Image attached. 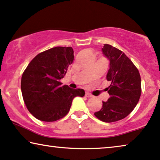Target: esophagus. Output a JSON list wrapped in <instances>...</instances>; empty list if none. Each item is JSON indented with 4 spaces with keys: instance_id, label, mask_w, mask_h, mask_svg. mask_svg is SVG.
Listing matches in <instances>:
<instances>
[{
    "instance_id": "esophagus-1",
    "label": "esophagus",
    "mask_w": 160,
    "mask_h": 160,
    "mask_svg": "<svg viewBox=\"0 0 160 160\" xmlns=\"http://www.w3.org/2000/svg\"><path fill=\"white\" fill-rule=\"evenodd\" d=\"M85 96L88 98H91V97H93V95L88 93V92H86V93H85Z\"/></svg>"
}]
</instances>
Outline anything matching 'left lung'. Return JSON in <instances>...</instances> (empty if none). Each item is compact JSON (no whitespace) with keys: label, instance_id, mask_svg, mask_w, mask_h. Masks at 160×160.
I'll return each instance as SVG.
<instances>
[{"label":"left lung","instance_id":"obj_1","mask_svg":"<svg viewBox=\"0 0 160 160\" xmlns=\"http://www.w3.org/2000/svg\"><path fill=\"white\" fill-rule=\"evenodd\" d=\"M102 53L109 61L107 80L110 97L102 102V108L94 113L100 120L112 122L125 118L138 103L141 93V80L138 69L127 56L115 47L104 44Z\"/></svg>","mask_w":160,"mask_h":160}]
</instances>
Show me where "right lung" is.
I'll use <instances>...</instances> for the list:
<instances>
[{"mask_svg": "<svg viewBox=\"0 0 160 160\" xmlns=\"http://www.w3.org/2000/svg\"><path fill=\"white\" fill-rule=\"evenodd\" d=\"M73 60L72 47L58 46L38 54L27 67L22 77V93L29 112L38 120L54 122L64 118L73 98L84 96L83 89H72L59 82Z\"/></svg>", "mask_w": 160, "mask_h": 160, "instance_id": "obj_1", "label": "right lung"}]
</instances>
